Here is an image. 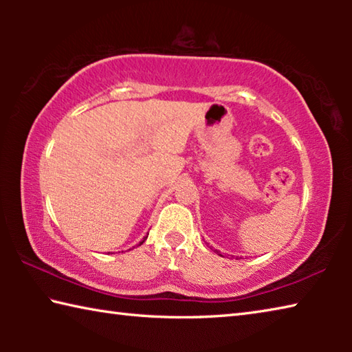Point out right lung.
I'll return each mask as SVG.
<instances>
[{
	"label": "right lung",
	"instance_id": "obj_1",
	"mask_svg": "<svg viewBox=\"0 0 352 352\" xmlns=\"http://www.w3.org/2000/svg\"><path fill=\"white\" fill-rule=\"evenodd\" d=\"M146 239H147V236L144 237V241H146ZM144 241H142V242H144ZM142 242H140V245H141V243H142Z\"/></svg>",
	"mask_w": 352,
	"mask_h": 352
}]
</instances>
